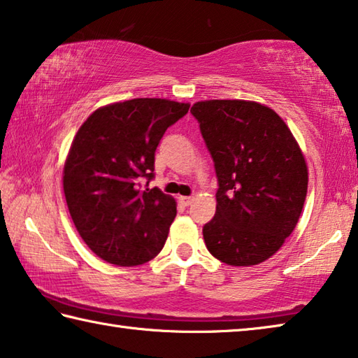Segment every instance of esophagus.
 <instances>
[{"label": "esophagus", "mask_w": 358, "mask_h": 358, "mask_svg": "<svg viewBox=\"0 0 358 358\" xmlns=\"http://www.w3.org/2000/svg\"><path fill=\"white\" fill-rule=\"evenodd\" d=\"M192 201H194V199H192V197H189V196H181V197H180V202L183 203L185 207H187V205H191V203H192Z\"/></svg>", "instance_id": "34e87169"}]
</instances>
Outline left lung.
Returning a JSON list of instances; mask_svg holds the SVG:
<instances>
[{
  "label": "left lung",
  "instance_id": "8db88e82",
  "mask_svg": "<svg viewBox=\"0 0 358 358\" xmlns=\"http://www.w3.org/2000/svg\"><path fill=\"white\" fill-rule=\"evenodd\" d=\"M217 177L216 213L203 226L211 256L235 266L264 262L301 215L308 167L282 118L254 101L213 99L191 107Z\"/></svg>",
  "mask_w": 358,
  "mask_h": 358
}]
</instances>
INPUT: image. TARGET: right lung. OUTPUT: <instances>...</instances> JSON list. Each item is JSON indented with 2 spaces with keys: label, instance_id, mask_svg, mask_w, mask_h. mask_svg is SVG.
I'll return each mask as SVG.
<instances>
[{
  "label": "right lung",
  "instance_id": "add662e5",
  "mask_svg": "<svg viewBox=\"0 0 358 358\" xmlns=\"http://www.w3.org/2000/svg\"><path fill=\"white\" fill-rule=\"evenodd\" d=\"M187 110L185 102L137 98L98 108L77 131L63 171L66 203L78 235L106 262L142 265L164 246L177 203L148 183L157 145Z\"/></svg>",
  "mask_w": 358,
  "mask_h": 358
}]
</instances>
